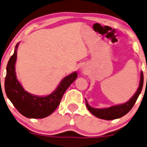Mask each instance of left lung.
<instances>
[{"label": "left lung", "mask_w": 147, "mask_h": 147, "mask_svg": "<svg viewBox=\"0 0 147 147\" xmlns=\"http://www.w3.org/2000/svg\"><path fill=\"white\" fill-rule=\"evenodd\" d=\"M144 84V75L143 72H141V77H140V82H139V88L136 90V93L132 96V98L129 100L128 102L125 103L121 104V105H113V106L109 107L106 108H95L91 107L89 104L88 103V101L85 99L86 102V106L89 111L94 115L96 117L99 118L101 119H105V120H114V119H119L122 117L126 113H129L134 105L136 102L139 94L142 92V88H143Z\"/></svg>", "instance_id": "1"}]
</instances>
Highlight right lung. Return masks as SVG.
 <instances>
[{"label":"right lung","instance_id":"right-lung-1","mask_svg":"<svg viewBox=\"0 0 147 147\" xmlns=\"http://www.w3.org/2000/svg\"><path fill=\"white\" fill-rule=\"evenodd\" d=\"M18 46V43L6 67L5 93L13 105L23 116L29 119H43L52 114L56 110L66 90L78 78V74L75 72L65 77L57 88L50 95L45 97L31 95L23 88L16 75L15 65Z\"/></svg>","mask_w":147,"mask_h":147}]
</instances>
